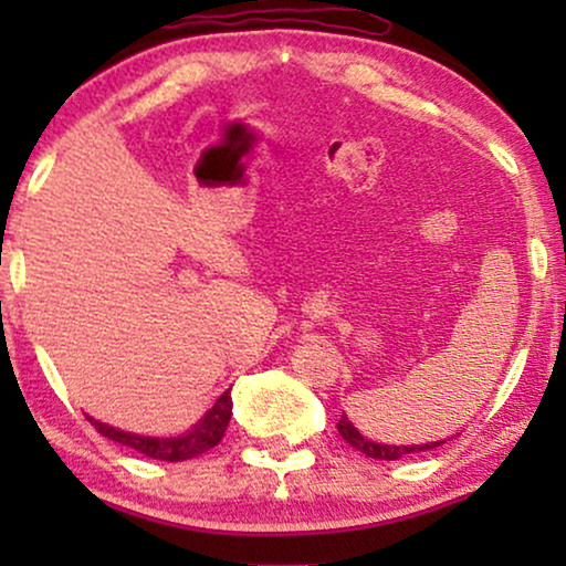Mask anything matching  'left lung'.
I'll return each mask as SVG.
<instances>
[{"label": "left lung", "mask_w": 566, "mask_h": 566, "mask_svg": "<svg viewBox=\"0 0 566 566\" xmlns=\"http://www.w3.org/2000/svg\"><path fill=\"white\" fill-rule=\"evenodd\" d=\"M337 430H339V436H343L347 443L355 448V451L366 453L368 459H376V461H397V459H401V455H407V453L430 451V448H438V446L446 443V440H436V443H422V446H384V443H376V440L363 438L360 432L353 428V422L347 420L345 415L339 417Z\"/></svg>", "instance_id": "obj_1"}]
</instances>
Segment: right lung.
Listing matches in <instances>:
<instances>
[{"mask_svg": "<svg viewBox=\"0 0 566 566\" xmlns=\"http://www.w3.org/2000/svg\"><path fill=\"white\" fill-rule=\"evenodd\" d=\"M87 420L95 424V430L99 436L115 440V443L134 448V451L149 455V459L157 461H188L196 459V455L211 451L221 443L223 432L229 428L231 420V391H223L219 401L208 409L203 420H200L196 428L185 432L180 438H149V436H134V432L111 428V424L99 422V420Z\"/></svg>", "mask_w": 566, "mask_h": 566, "instance_id": "1", "label": "right lung"}]
</instances>
